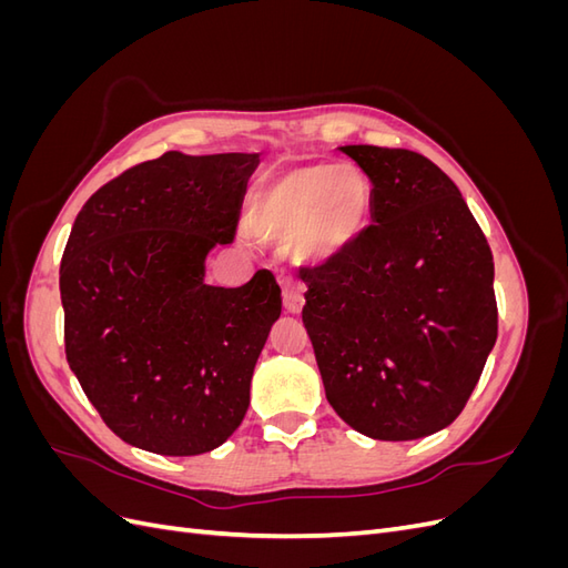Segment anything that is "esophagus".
<instances>
[{
  "mask_svg": "<svg viewBox=\"0 0 568 568\" xmlns=\"http://www.w3.org/2000/svg\"><path fill=\"white\" fill-rule=\"evenodd\" d=\"M280 284H282V296H284V307L291 315H298L305 305L303 298V284L294 277L291 272H280Z\"/></svg>",
  "mask_w": 568,
  "mask_h": 568,
  "instance_id": "obj_1",
  "label": "esophagus"
}]
</instances>
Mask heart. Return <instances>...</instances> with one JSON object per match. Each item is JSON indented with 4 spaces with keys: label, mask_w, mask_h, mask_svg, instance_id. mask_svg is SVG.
<instances>
[{
    "label": "heart",
    "mask_w": 568,
    "mask_h": 568,
    "mask_svg": "<svg viewBox=\"0 0 568 568\" xmlns=\"http://www.w3.org/2000/svg\"><path fill=\"white\" fill-rule=\"evenodd\" d=\"M374 186L355 163H307L270 175L248 196L246 220L265 242H286L303 263H329L365 232Z\"/></svg>",
    "instance_id": "b5f03b06"
}]
</instances>
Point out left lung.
Wrapping results in <instances>:
<instances>
[{"mask_svg":"<svg viewBox=\"0 0 568 568\" xmlns=\"http://www.w3.org/2000/svg\"><path fill=\"white\" fill-rule=\"evenodd\" d=\"M374 186L372 225L303 270L326 400L374 440L450 426L497 338L493 253L457 184L407 149L338 146Z\"/></svg>","mask_w":568,"mask_h":568,"instance_id":"1","label":"left lung"}]
</instances>
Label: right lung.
Segmentation results:
<instances>
[{
	"label": "right lung",
	"instance_id": "add662e5",
	"mask_svg": "<svg viewBox=\"0 0 568 568\" xmlns=\"http://www.w3.org/2000/svg\"><path fill=\"white\" fill-rule=\"evenodd\" d=\"M261 153L168 151L125 170L78 213L61 257L65 357L111 432L156 455L211 453L242 424L282 288L205 284L234 239Z\"/></svg>",
	"mask_w": 568,
	"mask_h": 568
}]
</instances>
